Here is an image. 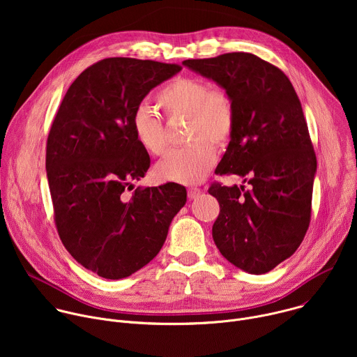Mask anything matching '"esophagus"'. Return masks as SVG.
<instances>
[{
	"label": "esophagus",
	"instance_id": "1",
	"mask_svg": "<svg viewBox=\"0 0 357 357\" xmlns=\"http://www.w3.org/2000/svg\"><path fill=\"white\" fill-rule=\"evenodd\" d=\"M202 193L200 188H188V197L189 199H195L196 196H199Z\"/></svg>",
	"mask_w": 357,
	"mask_h": 357
}]
</instances>
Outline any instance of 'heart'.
Returning <instances> with one entry per match:
<instances>
[{
	"label": "heart",
	"mask_w": 357,
	"mask_h": 357,
	"mask_svg": "<svg viewBox=\"0 0 357 357\" xmlns=\"http://www.w3.org/2000/svg\"><path fill=\"white\" fill-rule=\"evenodd\" d=\"M157 103L168 120L186 119L185 138L190 142L171 151L157 164V178L182 185L199 183L216 162L213 146L225 148L234 134L236 106L231 94L225 89H212L203 79L179 76L160 90ZM131 128L135 141L148 154L160 157L167 151L165 126L149 106H139L134 112Z\"/></svg>",
	"instance_id": "1"
}]
</instances>
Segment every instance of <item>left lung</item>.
<instances>
[{
    "mask_svg": "<svg viewBox=\"0 0 357 357\" xmlns=\"http://www.w3.org/2000/svg\"><path fill=\"white\" fill-rule=\"evenodd\" d=\"M183 65L227 90L236 128L218 175L248 185L213 182L220 205L212 236L222 256L250 274H264L291 257L311 222L317 155L298 94L277 66L245 52Z\"/></svg>",
    "mask_w": 357,
    "mask_h": 357,
    "instance_id": "1",
    "label": "left lung"
}]
</instances>
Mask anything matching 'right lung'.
Instances as JSON below:
<instances>
[{
  "instance_id": "right-lung-1",
  "label": "right lung",
  "mask_w": 357,
  "mask_h": 357,
  "mask_svg": "<svg viewBox=\"0 0 357 357\" xmlns=\"http://www.w3.org/2000/svg\"><path fill=\"white\" fill-rule=\"evenodd\" d=\"M182 68L107 58L68 89L46 142V175L58 234L70 256L107 280L146 266L165 243L186 189L169 182L127 189L151 160L135 141L131 119L142 98Z\"/></svg>"
}]
</instances>
